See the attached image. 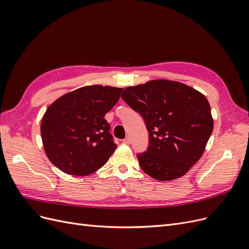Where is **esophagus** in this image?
<instances>
[{
    "mask_svg": "<svg viewBox=\"0 0 249 249\" xmlns=\"http://www.w3.org/2000/svg\"><path fill=\"white\" fill-rule=\"evenodd\" d=\"M123 142L124 143V144H130V143H131V138H130L129 136H127V137H125V138L123 140Z\"/></svg>",
    "mask_w": 249,
    "mask_h": 249,
    "instance_id": "1",
    "label": "esophagus"
}]
</instances>
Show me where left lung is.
I'll list each match as a JSON object with an SVG mask.
<instances>
[{"label":"left lung","instance_id":"1","mask_svg":"<svg viewBox=\"0 0 249 249\" xmlns=\"http://www.w3.org/2000/svg\"><path fill=\"white\" fill-rule=\"evenodd\" d=\"M122 97L140 113L149 133L147 150L137 155L142 170L162 182L186 175L200 159L213 131L207 97L169 80L126 87Z\"/></svg>","mask_w":249,"mask_h":249}]
</instances>
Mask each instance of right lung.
Returning <instances> with one entry per match:
<instances>
[{
  "instance_id": "add662e5",
  "label": "right lung",
  "mask_w": 249,
  "mask_h": 249,
  "mask_svg": "<svg viewBox=\"0 0 249 249\" xmlns=\"http://www.w3.org/2000/svg\"><path fill=\"white\" fill-rule=\"evenodd\" d=\"M123 88L90 85L52 103L42 117L40 133L49 160L71 176L99 170L117 145L105 119L118 102Z\"/></svg>"
}]
</instances>
